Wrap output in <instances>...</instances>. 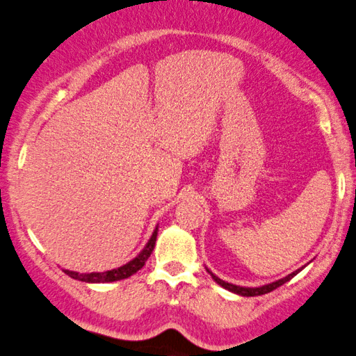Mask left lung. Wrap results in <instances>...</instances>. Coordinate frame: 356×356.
Here are the masks:
<instances>
[{
    "instance_id": "left-lung-1",
    "label": "left lung",
    "mask_w": 356,
    "mask_h": 356,
    "mask_svg": "<svg viewBox=\"0 0 356 356\" xmlns=\"http://www.w3.org/2000/svg\"><path fill=\"white\" fill-rule=\"evenodd\" d=\"M298 271H302V268H300ZM298 271H293V273H291V275H288V277L282 278V280H278V282H273V283H270V285H265V286H258V288H245V286H236V285H232V283H227V282H223V280H220L218 277H215V275H213L210 270H208V273L211 275V278L215 280V282L218 283L220 286L227 288V290L233 291V293H236V295H241V296H258V295H265V293H270V291L277 290L278 286L285 285V283H286V282H290V280L293 278L295 275L298 273Z\"/></svg>"
}]
</instances>
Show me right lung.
I'll use <instances>...</instances> for the list:
<instances>
[{
  "label": "right lung",
  "mask_w": 356,
  "mask_h": 356,
  "mask_svg": "<svg viewBox=\"0 0 356 356\" xmlns=\"http://www.w3.org/2000/svg\"><path fill=\"white\" fill-rule=\"evenodd\" d=\"M156 235H158V228L153 232V235H152V238H149L148 245L145 246L143 252L138 254L135 260L127 263V265L120 266V268L103 271V273H76V271L65 270V273L71 278L79 280V282H86V283H110V282H118V280H124V278L131 277V275H135L138 270L143 268L145 261L148 260L149 254H152L153 248H154Z\"/></svg>",
  "instance_id": "add662e5"
}]
</instances>
